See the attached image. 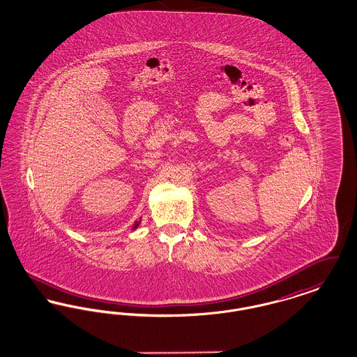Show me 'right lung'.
Returning a JSON list of instances; mask_svg holds the SVG:
<instances>
[{
    "label": "right lung",
    "instance_id": "right-lung-1",
    "mask_svg": "<svg viewBox=\"0 0 357 357\" xmlns=\"http://www.w3.org/2000/svg\"><path fill=\"white\" fill-rule=\"evenodd\" d=\"M140 222H142V218H139V221L135 222V225L132 226V230H135V229H137L139 227V225H140Z\"/></svg>",
    "mask_w": 357,
    "mask_h": 357
}]
</instances>
